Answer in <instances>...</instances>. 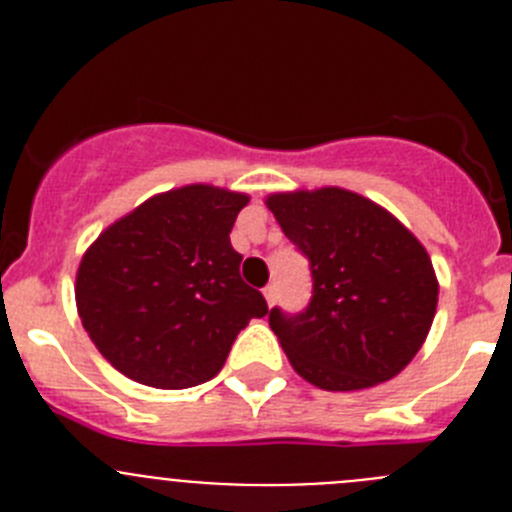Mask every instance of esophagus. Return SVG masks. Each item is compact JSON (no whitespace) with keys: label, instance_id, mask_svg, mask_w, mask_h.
<instances>
[{"label":"esophagus","instance_id":"esophagus-1","mask_svg":"<svg viewBox=\"0 0 512 512\" xmlns=\"http://www.w3.org/2000/svg\"><path fill=\"white\" fill-rule=\"evenodd\" d=\"M264 297H266V302H269V307L277 305V300H279L277 284H269V287H264Z\"/></svg>","mask_w":512,"mask_h":512}]
</instances>
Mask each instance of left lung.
<instances>
[{"label":"left lung","instance_id":"left-lung-1","mask_svg":"<svg viewBox=\"0 0 512 512\" xmlns=\"http://www.w3.org/2000/svg\"><path fill=\"white\" fill-rule=\"evenodd\" d=\"M310 261L312 297L297 315L269 310L289 364L328 392L397 377L423 346L438 279L423 243L392 212L341 187L266 197Z\"/></svg>","mask_w":512,"mask_h":512}]
</instances>
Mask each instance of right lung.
Listing matches in <instances>:
<instances>
[{"mask_svg":"<svg viewBox=\"0 0 512 512\" xmlns=\"http://www.w3.org/2000/svg\"><path fill=\"white\" fill-rule=\"evenodd\" d=\"M248 194L189 184L156 194L102 230L76 271L79 318L117 372L187 390L223 369L235 336L264 318L230 246Z\"/></svg>","mask_w":512,"mask_h":512,"instance_id":"right-lung-1","label":"right lung"}]
</instances>
